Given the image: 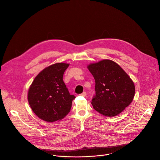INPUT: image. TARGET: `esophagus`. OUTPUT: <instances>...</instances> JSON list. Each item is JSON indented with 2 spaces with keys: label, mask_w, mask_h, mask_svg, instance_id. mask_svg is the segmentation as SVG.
<instances>
[{
  "label": "esophagus",
  "mask_w": 160,
  "mask_h": 160,
  "mask_svg": "<svg viewBox=\"0 0 160 160\" xmlns=\"http://www.w3.org/2000/svg\"><path fill=\"white\" fill-rule=\"evenodd\" d=\"M81 96H84V97H85V96H86V95H87V94H86V92H83L82 94H80Z\"/></svg>",
  "instance_id": "1"
}]
</instances>
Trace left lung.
<instances>
[{"mask_svg":"<svg viewBox=\"0 0 160 160\" xmlns=\"http://www.w3.org/2000/svg\"><path fill=\"white\" fill-rule=\"evenodd\" d=\"M88 68L96 82V94L91 104L96 111L114 117L130 104L135 95V86L118 64L104 59L89 64Z\"/></svg>","mask_w":160,"mask_h":160,"instance_id":"8db88e82","label":"left lung"}]
</instances>
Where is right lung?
Returning <instances> with one entry per match:
<instances>
[{
  "label": "right lung",
  "mask_w": 160,
  "mask_h": 160,
  "mask_svg": "<svg viewBox=\"0 0 160 160\" xmlns=\"http://www.w3.org/2000/svg\"><path fill=\"white\" fill-rule=\"evenodd\" d=\"M69 64L59 62L42 71L33 81L28 101L33 112L41 119L53 122L64 118L76 98L71 95L63 81Z\"/></svg>",
  "instance_id": "obj_1"
}]
</instances>
